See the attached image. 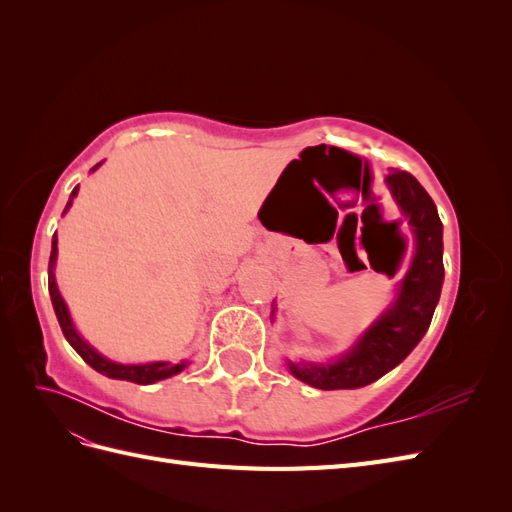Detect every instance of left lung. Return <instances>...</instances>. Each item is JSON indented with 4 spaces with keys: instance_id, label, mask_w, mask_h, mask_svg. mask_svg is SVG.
I'll return each instance as SVG.
<instances>
[{
    "instance_id": "1",
    "label": "left lung",
    "mask_w": 512,
    "mask_h": 512,
    "mask_svg": "<svg viewBox=\"0 0 512 512\" xmlns=\"http://www.w3.org/2000/svg\"><path fill=\"white\" fill-rule=\"evenodd\" d=\"M386 185L414 237V254L397 299L344 356L333 363H288L294 378L322 391L361 389L397 367L427 333L444 282L442 222L431 196L406 170L386 175ZM399 224V222H397ZM406 254V252H404ZM404 254L386 275H395ZM352 256L354 247H352Z\"/></svg>"
}]
</instances>
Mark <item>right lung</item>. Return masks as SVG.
<instances>
[{"label":"right lung","instance_id":"obj_1","mask_svg":"<svg viewBox=\"0 0 512 512\" xmlns=\"http://www.w3.org/2000/svg\"><path fill=\"white\" fill-rule=\"evenodd\" d=\"M100 164H96L91 170H96ZM79 194V185L72 190L70 194V200L68 205L64 209V213L70 209L74 196ZM55 260H57V232L53 235V247H51V258H49V292H51V301H53V309H55V316L59 320V327L61 331H64V337L68 339V344L81 354V359L94 367L96 371H100V374H104L106 378H113V380H128V382H136V384H153L158 380H164V378H170L179 374V371L185 369V361L173 365V363H164V361H158V363H145V365H123V363H115V361H108L106 356H102L100 352H96L94 348H91L85 339L76 333L74 324H72V318L68 314V307L64 303V299H61V294L57 290V282H55Z\"/></svg>","mask_w":512,"mask_h":512}]
</instances>
